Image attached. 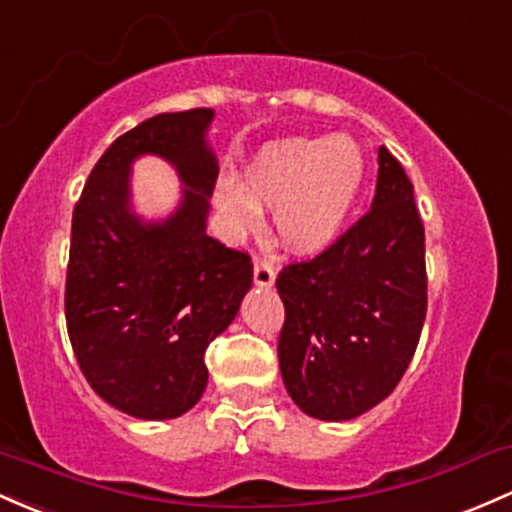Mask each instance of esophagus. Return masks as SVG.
Masks as SVG:
<instances>
[{
    "label": "esophagus",
    "mask_w": 512,
    "mask_h": 512,
    "mask_svg": "<svg viewBox=\"0 0 512 512\" xmlns=\"http://www.w3.org/2000/svg\"><path fill=\"white\" fill-rule=\"evenodd\" d=\"M252 274H255L257 286H272L274 277H277V272H274L272 262L269 260H255V269H252Z\"/></svg>",
    "instance_id": "34e87169"
}]
</instances>
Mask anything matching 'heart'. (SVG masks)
Segmentation results:
<instances>
[{"label":"heart","instance_id":"obj_1","mask_svg":"<svg viewBox=\"0 0 512 512\" xmlns=\"http://www.w3.org/2000/svg\"><path fill=\"white\" fill-rule=\"evenodd\" d=\"M367 162L350 138H286L269 143L245 167L243 187L226 184L218 204L230 223L245 228L274 206V230L296 252H318L345 226Z\"/></svg>","mask_w":512,"mask_h":512}]
</instances>
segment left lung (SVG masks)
Returning a JSON list of instances; mask_svg holds the SVG:
<instances>
[{
    "mask_svg": "<svg viewBox=\"0 0 512 512\" xmlns=\"http://www.w3.org/2000/svg\"><path fill=\"white\" fill-rule=\"evenodd\" d=\"M279 369L289 396L320 420H350L406 374L428 311L425 228L401 162L379 148L372 209L338 240L277 277Z\"/></svg>",
    "mask_w": 512,
    "mask_h": 512,
    "instance_id": "1",
    "label": "left lung"
}]
</instances>
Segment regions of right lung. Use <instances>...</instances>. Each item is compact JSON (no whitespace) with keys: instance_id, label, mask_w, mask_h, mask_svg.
<instances>
[{"instance_id":"obj_1","label":"right lung","mask_w":512,"mask_h":512,"mask_svg":"<svg viewBox=\"0 0 512 512\" xmlns=\"http://www.w3.org/2000/svg\"><path fill=\"white\" fill-rule=\"evenodd\" d=\"M211 109L157 114L106 148L72 211L65 320L84 379L143 420L187 413L209 381L204 355L252 286V260L206 235L218 165L206 145ZM170 159L188 184L165 224L127 209L138 154Z\"/></svg>"}]
</instances>
